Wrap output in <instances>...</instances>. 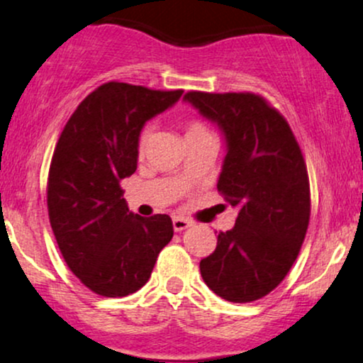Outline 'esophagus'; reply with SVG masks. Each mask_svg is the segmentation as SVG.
I'll use <instances>...</instances> for the list:
<instances>
[{"label":"esophagus","mask_w":363,"mask_h":363,"mask_svg":"<svg viewBox=\"0 0 363 363\" xmlns=\"http://www.w3.org/2000/svg\"><path fill=\"white\" fill-rule=\"evenodd\" d=\"M172 225H174V230L181 232V230H186L187 227H191V225H193V222H191V220L184 218V216H174Z\"/></svg>","instance_id":"1"}]
</instances>
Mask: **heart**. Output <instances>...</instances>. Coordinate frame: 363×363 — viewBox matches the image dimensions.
<instances>
[{"label": "heart", "mask_w": 363, "mask_h": 363, "mask_svg": "<svg viewBox=\"0 0 363 363\" xmlns=\"http://www.w3.org/2000/svg\"><path fill=\"white\" fill-rule=\"evenodd\" d=\"M203 133H208V129L203 126V124L193 123L189 126V129H187V135L186 136H189V135H203ZM148 135H150V129L145 128L143 133H141V136H140V148L145 147V143H147V140H148Z\"/></svg>", "instance_id": "heart-1"}]
</instances>
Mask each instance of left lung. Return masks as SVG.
<instances>
[{
	"mask_svg": "<svg viewBox=\"0 0 363 363\" xmlns=\"http://www.w3.org/2000/svg\"><path fill=\"white\" fill-rule=\"evenodd\" d=\"M184 101L222 131L227 153L216 187L239 210L199 272L225 301H257L290 272L309 225L301 147L285 118L259 95L189 91Z\"/></svg>",
	"mask_w": 363,
	"mask_h": 363,
	"instance_id": "8db88e82",
	"label": "left lung"
}]
</instances>
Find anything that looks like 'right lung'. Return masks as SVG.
<instances>
[{
  "label": "right lung",
  "mask_w": 363,
  "mask_h": 363,
  "mask_svg": "<svg viewBox=\"0 0 363 363\" xmlns=\"http://www.w3.org/2000/svg\"><path fill=\"white\" fill-rule=\"evenodd\" d=\"M182 90L109 82L66 123L48 179L54 237L69 269L102 297H126L148 281L174 235L169 215L129 211L119 182L135 174L147 121L172 107Z\"/></svg>",
  "instance_id": "obj_1"
}]
</instances>
